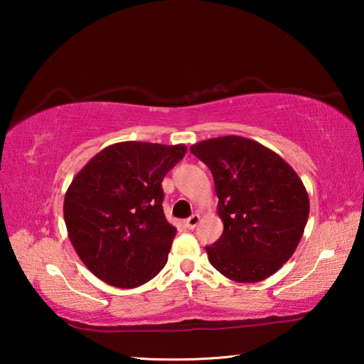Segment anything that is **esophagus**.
<instances>
[{
    "label": "esophagus",
    "instance_id": "obj_1",
    "mask_svg": "<svg viewBox=\"0 0 364 364\" xmlns=\"http://www.w3.org/2000/svg\"><path fill=\"white\" fill-rule=\"evenodd\" d=\"M199 220H200V215L199 213H194V215H191V217L184 221V225H186L189 230H194V228L197 226V223H199Z\"/></svg>",
    "mask_w": 364,
    "mask_h": 364
}]
</instances>
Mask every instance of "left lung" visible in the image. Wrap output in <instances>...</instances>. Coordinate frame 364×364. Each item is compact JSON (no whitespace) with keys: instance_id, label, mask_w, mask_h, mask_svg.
<instances>
[{"instance_id":"left-lung-1","label":"left lung","mask_w":364,"mask_h":364,"mask_svg":"<svg viewBox=\"0 0 364 364\" xmlns=\"http://www.w3.org/2000/svg\"><path fill=\"white\" fill-rule=\"evenodd\" d=\"M210 168L223 234L208 262L228 279L258 282L297 249L310 213L304 183L284 159L254 139L221 136L191 146Z\"/></svg>"}]
</instances>
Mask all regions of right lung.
<instances>
[{"instance_id": "right-lung-1", "label": "right lung", "mask_w": 364, "mask_h": 364, "mask_svg": "<svg viewBox=\"0 0 364 364\" xmlns=\"http://www.w3.org/2000/svg\"><path fill=\"white\" fill-rule=\"evenodd\" d=\"M186 149L123 141L104 147L73 176L64 199L67 234L96 278L133 289L165 267L176 228L165 218L162 180Z\"/></svg>"}]
</instances>
